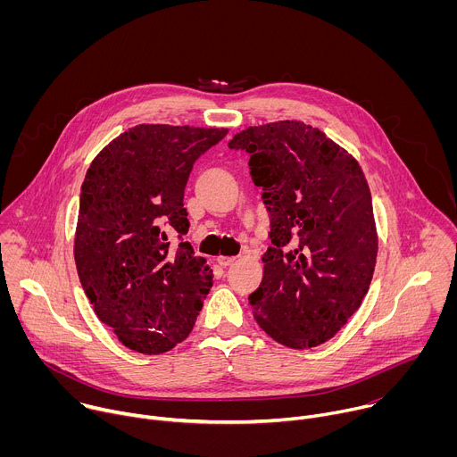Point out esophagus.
Here are the masks:
<instances>
[{
    "instance_id": "obj_1",
    "label": "esophagus",
    "mask_w": 457,
    "mask_h": 457,
    "mask_svg": "<svg viewBox=\"0 0 457 457\" xmlns=\"http://www.w3.org/2000/svg\"><path fill=\"white\" fill-rule=\"evenodd\" d=\"M237 260V256H217V264L220 266V268H228V266H231L233 262Z\"/></svg>"
}]
</instances>
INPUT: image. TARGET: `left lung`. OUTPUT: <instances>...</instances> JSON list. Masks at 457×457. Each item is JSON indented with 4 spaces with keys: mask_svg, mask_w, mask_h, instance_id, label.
<instances>
[{
    "mask_svg": "<svg viewBox=\"0 0 457 457\" xmlns=\"http://www.w3.org/2000/svg\"><path fill=\"white\" fill-rule=\"evenodd\" d=\"M249 154L271 215L262 282L249 295L266 335L289 349L331 340L360 309L378 256L367 179L358 161L302 120L249 126L228 143Z\"/></svg>",
    "mask_w": 457,
    "mask_h": 457,
    "instance_id": "1",
    "label": "left lung"
}]
</instances>
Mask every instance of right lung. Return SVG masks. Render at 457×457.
<instances>
[{
	"mask_svg": "<svg viewBox=\"0 0 457 457\" xmlns=\"http://www.w3.org/2000/svg\"><path fill=\"white\" fill-rule=\"evenodd\" d=\"M228 128L137 124L92 161L74 237L81 286L119 342L162 354L187 338L213 284L204 256L184 237V187L193 162Z\"/></svg>",
	"mask_w": 457,
	"mask_h": 457,
	"instance_id": "1",
	"label": "right lung"
}]
</instances>
